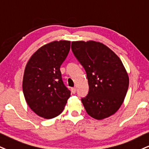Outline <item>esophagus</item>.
<instances>
[{"label": "esophagus", "instance_id": "esophagus-1", "mask_svg": "<svg viewBox=\"0 0 149 149\" xmlns=\"http://www.w3.org/2000/svg\"><path fill=\"white\" fill-rule=\"evenodd\" d=\"M71 91L73 94H74V93H76V88H72L71 89Z\"/></svg>", "mask_w": 149, "mask_h": 149}]
</instances>
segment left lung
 <instances>
[{
    "label": "left lung",
    "mask_w": 149,
    "mask_h": 149,
    "mask_svg": "<svg viewBox=\"0 0 149 149\" xmlns=\"http://www.w3.org/2000/svg\"><path fill=\"white\" fill-rule=\"evenodd\" d=\"M71 48L87 75L89 91L81 98L86 112L96 119L111 116L122 106L129 84L122 61L99 42L73 41Z\"/></svg>",
    "instance_id": "8db88e82"
}]
</instances>
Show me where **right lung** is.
<instances>
[{
  "label": "right lung",
  "mask_w": 149,
  "mask_h": 149,
  "mask_svg": "<svg viewBox=\"0 0 149 149\" xmlns=\"http://www.w3.org/2000/svg\"><path fill=\"white\" fill-rule=\"evenodd\" d=\"M70 41H53L40 47L25 67L23 91L27 104L38 116L52 119L62 113L70 91L64 85L60 67Z\"/></svg>",
  "instance_id": "1"
}]
</instances>
